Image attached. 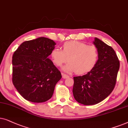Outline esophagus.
I'll use <instances>...</instances> for the list:
<instances>
[{
    "label": "esophagus",
    "mask_w": 128,
    "mask_h": 128,
    "mask_svg": "<svg viewBox=\"0 0 128 128\" xmlns=\"http://www.w3.org/2000/svg\"><path fill=\"white\" fill-rule=\"evenodd\" d=\"M62 77L63 79H66V78H69V76H67V75H66V74H62Z\"/></svg>",
    "instance_id": "obj_1"
}]
</instances>
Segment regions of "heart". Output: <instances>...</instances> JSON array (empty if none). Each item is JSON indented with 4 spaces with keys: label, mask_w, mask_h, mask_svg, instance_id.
Instances as JSON below:
<instances>
[{
    "label": "heart",
    "mask_w": 128,
    "mask_h": 128,
    "mask_svg": "<svg viewBox=\"0 0 128 128\" xmlns=\"http://www.w3.org/2000/svg\"><path fill=\"white\" fill-rule=\"evenodd\" d=\"M51 57L57 67H61L68 60L69 62L62 68L65 72L83 74L95 67L98 59V52L94 46L71 41L63 44L62 50L57 47L54 48L51 52Z\"/></svg>",
    "instance_id": "obj_1"
}]
</instances>
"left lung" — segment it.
<instances>
[{"mask_svg":"<svg viewBox=\"0 0 128 128\" xmlns=\"http://www.w3.org/2000/svg\"><path fill=\"white\" fill-rule=\"evenodd\" d=\"M93 43L98 52L96 64L86 74L74 77V97L84 105L96 104L110 95L120 69V61L111 47L96 37Z\"/></svg>","mask_w":128,"mask_h":128,"instance_id":"obj_1","label":"left lung"}]
</instances>
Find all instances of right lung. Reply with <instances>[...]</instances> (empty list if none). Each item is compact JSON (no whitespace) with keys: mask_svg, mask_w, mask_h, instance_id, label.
I'll use <instances>...</instances> for the list:
<instances>
[{"mask_svg":"<svg viewBox=\"0 0 128 128\" xmlns=\"http://www.w3.org/2000/svg\"><path fill=\"white\" fill-rule=\"evenodd\" d=\"M56 44L53 40L41 37L23 42L13 54V84L27 101H48L62 77L48 57Z\"/></svg>","mask_w":128,"mask_h":128,"instance_id":"obj_1","label":"right lung"}]
</instances>
